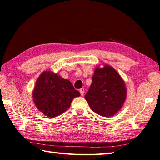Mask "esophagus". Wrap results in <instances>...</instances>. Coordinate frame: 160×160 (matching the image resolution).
Here are the masks:
<instances>
[{"instance_id":"1","label":"esophagus","mask_w":160,"mask_h":160,"mask_svg":"<svg viewBox=\"0 0 160 160\" xmlns=\"http://www.w3.org/2000/svg\"><path fill=\"white\" fill-rule=\"evenodd\" d=\"M84 92H85L84 88H81V89H80V90H79V92H80V94H81V96H83V94H84Z\"/></svg>"}]
</instances>
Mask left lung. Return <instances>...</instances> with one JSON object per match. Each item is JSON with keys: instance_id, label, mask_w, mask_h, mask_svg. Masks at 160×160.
<instances>
[{"instance_id": "1", "label": "left lung", "mask_w": 160, "mask_h": 160, "mask_svg": "<svg viewBox=\"0 0 160 160\" xmlns=\"http://www.w3.org/2000/svg\"><path fill=\"white\" fill-rule=\"evenodd\" d=\"M126 87L118 73L110 66L97 67L85 98L92 111L102 116H112L121 108L126 98Z\"/></svg>"}]
</instances>
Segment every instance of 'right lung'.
<instances>
[{
  "label": "right lung",
  "mask_w": 160,
  "mask_h": 160,
  "mask_svg": "<svg viewBox=\"0 0 160 160\" xmlns=\"http://www.w3.org/2000/svg\"><path fill=\"white\" fill-rule=\"evenodd\" d=\"M79 95L70 81L52 72L45 71L36 81L33 97L38 109L46 116L53 118L68 109L72 99Z\"/></svg>",
  "instance_id": "obj_1"
}]
</instances>
